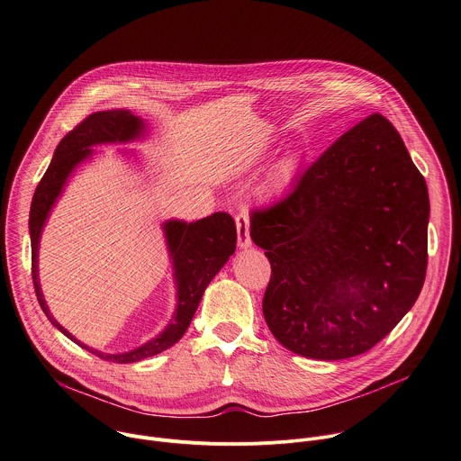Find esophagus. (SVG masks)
<instances>
[{
  "instance_id": "esophagus-1",
  "label": "esophagus",
  "mask_w": 461,
  "mask_h": 461,
  "mask_svg": "<svg viewBox=\"0 0 461 461\" xmlns=\"http://www.w3.org/2000/svg\"><path fill=\"white\" fill-rule=\"evenodd\" d=\"M236 230H238V247L249 249L252 245V240H250V221L245 212L236 216Z\"/></svg>"
}]
</instances>
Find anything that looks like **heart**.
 I'll list each match as a JSON object with an SVG mask.
<instances>
[{
	"label": "heart",
	"instance_id": "heart-1",
	"mask_svg": "<svg viewBox=\"0 0 461 461\" xmlns=\"http://www.w3.org/2000/svg\"><path fill=\"white\" fill-rule=\"evenodd\" d=\"M299 155L294 151L285 153L281 158L276 160V164L270 167L261 191L268 196L283 193L295 178L297 171H299Z\"/></svg>",
	"mask_w": 461,
	"mask_h": 461
}]
</instances>
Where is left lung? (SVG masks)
Wrapping results in <instances>:
<instances>
[{"label": "left lung", "instance_id": "1", "mask_svg": "<svg viewBox=\"0 0 461 461\" xmlns=\"http://www.w3.org/2000/svg\"><path fill=\"white\" fill-rule=\"evenodd\" d=\"M427 185L403 140L375 113L333 142L294 193L252 214L272 276L263 315L286 349L349 358L412 308L427 270Z\"/></svg>", "mask_w": 461, "mask_h": 461}]
</instances>
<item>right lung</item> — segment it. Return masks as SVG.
<instances>
[{
    "mask_svg": "<svg viewBox=\"0 0 461 461\" xmlns=\"http://www.w3.org/2000/svg\"><path fill=\"white\" fill-rule=\"evenodd\" d=\"M148 122L130 110H108L86 117L56 148L52 162L34 193L29 218L32 245V279L38 301L45 315L63 335H67L77 346L104 360L117 364L139 362L175 346L189 328L205 288L236 250V225L227 212H214L203 220L191 223L178 218L164 221L162 230L173 267L176 304L167 326L158 335L135 349L124 353H103L76 339L50 313L40 283V243L54 205L65 193V187L74 173L86 160H92L99 153L94 149L95 146L131 144L135 140H142L148 135ZM119 153L122 157L126 155L130 158H139L133 149H121Z\"/></svg>",
    "mask_w": 461,
    "mask_h": 461,
    "instance_id": "1",
    "label": "right lung"
}]
</instances>
